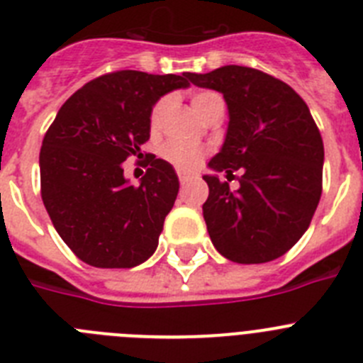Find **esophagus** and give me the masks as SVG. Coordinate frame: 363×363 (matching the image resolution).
I'll use <instances>...</instances> for the list:
<instances>
[{
    "label": "esophagus",
    "instance_id": "esophagus-1",
    "mask_svg": "<svg viewBox=\"0 0 363 363\" xmlns=\"http://www.w3.org/2000/svg\"><path fill=\"white\" fill-rule=\"evenodd\" d=\"M189 182H191V178H189V176H179V184H182V187H185Z\"/></svg>",
    "mask_w": 363,
    "mask_h": 363
}]
</instances>
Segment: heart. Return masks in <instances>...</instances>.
Masks as SVG:
<instances>
[{
  "mask_svg": "<svg viewBox=\"0 0 363 363\" xmlns=\"http://www.w3.org/2000/svg\"><path fill=\"white\" fill-rule=\"evenodd\" d=\"M192 105L200 112L201 116L207 118L209 112L214 111L216 107L223 105V98L214 91H200L192 96ZM171 108V98H160L154 104L152 111H150V129L158 130L165 121L167 112ZM207 150L200 145H192L187 142H179V140H172V142L165 143L162 149V156L174 167L179 172H192L200 167L201 160L205 158Z\"/></svg>",
  "mask_w": 363,
  "mask_h": 363,
  "instance_id": "1",
  "label": "heart"
}]
</instances>
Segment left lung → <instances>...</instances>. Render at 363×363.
<instances>
[{
  "instance_id": "left-lung-1",
  "label": "left lung",
  "mask_w": 363,
  "mask_h": 363,
  "mask_svg": "<svg viewBox=\"0 0 363 363\" xmlns=\"http://www.w3.org/2000/svg\"><path fill=\"white\" fill-rule=\"evenodd\" d=\"M198 86L223 94L229 129L213 171H240L230 191L203 176V218L213 245L236 264L280 258L303 236L322 196L323 142L306 101L287 83L251 67L191 74Z\"/></svg>"
}]
</instances>
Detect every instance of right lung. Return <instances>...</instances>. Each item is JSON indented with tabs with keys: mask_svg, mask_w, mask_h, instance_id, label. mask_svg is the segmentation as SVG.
<instances>
[{
	"mask_svg": "<svg viewBox=\"0 0 363 363\" xmlns=\"http://www.w3.org/2000/svg\"><path fill=\"white\" fill-rule=\"evenodd\" d=\"M189 85L191 72L116 70L83 85L57 111L40 150L41 200L54 229L85 264L129 269L156 251L178 176L149 154L145 176L130 185L121 163L143 156L152 105Z\"/></svg>",
	"mask_w": 363,
	"mask_h": 363,
	"instance_id": "obj_1",
	"label": "right lung"
}]
</instances>
